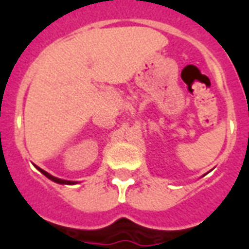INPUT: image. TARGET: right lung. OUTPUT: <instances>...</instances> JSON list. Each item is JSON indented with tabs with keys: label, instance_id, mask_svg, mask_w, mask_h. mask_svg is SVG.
Segmentation results:
<instances>
[{
	"label": "right lung",
	"instance_id": "1",
	"mask_svg": "<svg viewBox=\"0 0 249 249\" xmlns=\"http://www.w3.org/2000/svg\"><path fill=\"white\" fill-rule=\"evenodd\" d=\"M37 170L40 171V172H41V174H43V175L47 176L48 179H51V180H52V181H54V183H58V184H73V181H69V180L57 179V178H54V176H52V175H49L48 172H45V171H44V170H41V168H37Z\"/></svg>",
	"mask_w": 249,
	"mask_h": 249
}]
</instances>
